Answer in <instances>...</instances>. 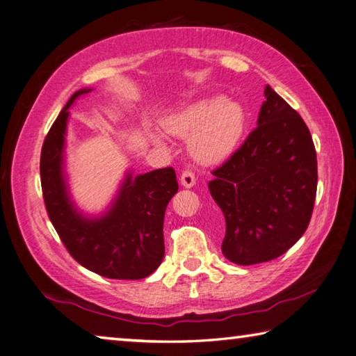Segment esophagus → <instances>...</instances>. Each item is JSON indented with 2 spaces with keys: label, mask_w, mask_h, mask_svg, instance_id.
I'll return each mask as SVG.
<instances>
[{
  "label": "esophagus",
  "mask_w": 356,
  "mask_h": 356,
  "mask_svg": "<svg viewBox=\"0 0 356 356\" xmlns=\"http://www.w3.org/2000/svg\"><path fill=\"white\" fill-rule=\"evenodd\" d=\"M180 184H182L185 188H191V186L196 184L195 172L190 170H185L182 174H180Z\"/></svg>",
  "instance_id": "34e87169"
}]
</instances>
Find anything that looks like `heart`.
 <instances>
[{"instance_id": "heart-1", "label": "heart", "mask_w": 356, "mask_h": 356, "mask_svg": "<svg viewBox=\"0 0 356 356\" xmlns=\"http://www.w3.org/2000/svg\"><path fill=\"white\" fill-rule=\"evenodd\" d=\"M245 126V113L241 104L221 96L193 102L166 115L161 127L168 134L188 137V151L200 163H218L229 157L240 143ZM154 145L166 147V137L151 131Z\"/></svg>"}]
</instances>
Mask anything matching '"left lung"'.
<instances>
[{
	"label": "left lung",
	"instance_id": "8db88e82",
	"mask_svg": "<svg viewBox=\"0 0 356 356\" xmlns=\"http://www.w3.org/2000/svg\"><path fill=\"white\" fill-rule=\"evenodd\" d=\"M264 98L257 127L209 182L225 219L221 250L241 266L274 260L299 241L318 188L307 124L269 86Z\"/></svg>",
	"mask_w": 356,
	"mask_h": 356
}]
</instances>
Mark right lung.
I'll return each mask as SVG.
<instances>
[{"label":"right lung","instance_id":"add662e5","mask_svg":"<svg viewBox=\"0 0 356 356\" xmlns=\"http://www.w3.org/2000/svg\"><path fill=\"white\" fill-rule=\"evenodd\" d=\"M92 88L71 96L43 141L40 180L44 205L70 255L92 273L107 279L140 280L156 270L165 255L163 218L179 190L172 168L126 174L104 215L87 218L74 209L63 174L68 108Z\"/></svg>","mask_w":356,"mask_h":356}]
</instances>
